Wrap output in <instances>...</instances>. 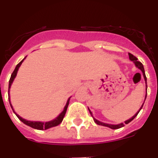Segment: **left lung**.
Returning <instances> with one entry per match:
<instances>
[{
    "instance_id": "8db88e82",
    "label": "left lung",
    "mask_w": 158,
    "mask_h": 158,
    "mask_svg": "<svg viewBox=\"0 0 158 158\" xmlns=\"http://www.w3.org/2000/svg\"><path fill=\"white\" fill-rule=\"evenodd\" d=\"M129 54L130 60H131V61H132V62H133L134 63H135V66H136L137 68H138V69H140V70L142 72V73H143V77H144V79H145V81H146V89H147V85H146V74H145V69H144V67H143V65H142V64L141 63V62H139V61H138V58H137L135 56H134L133 54H131V53H129V54ZM146 95H147V93H146V97H145V100H146ZM143 104H144V103L142 104V107H141V108H140V109H139V111H137V113H136V114H135V115H134L133 117H131V118H129L128 120L125 121V123L128 124L130 122H131V121L133 120L134 118H135V117H136L137 115H138V114H139V111H140V110L142 109V106H143ZM89 112H90V114H91L92 116H93V114H92L91 111L89 110ZM93 120H94V122L96 123V124H98V125H100V126L107 127H109V128H111V129H113V130L118 129V128H121V127H124V123H119V124H116V125H112V124L104 123L100 122V121H99V120H97V119H96V118H95L93 116Z\"/></svg>"
}]
</instances>
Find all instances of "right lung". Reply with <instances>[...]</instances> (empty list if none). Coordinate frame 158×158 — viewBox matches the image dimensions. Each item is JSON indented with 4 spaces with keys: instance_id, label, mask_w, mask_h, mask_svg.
<instances>
[{
    "instance_id": "add662e5",
    "label": "right lung",
    "mask_w": 158,
    "mask_h": 158,
    "mask_svg": "<svg viewBox=\"0 0 158 158\" xmlns=\"http://www.w3.org/2000/svg\"><path fill=\"white\" fill-rule=\"evenodd\" d=\"M25 58H26V57H25V58H23V59L22 60L21 62H19V64H17V65H16V68H15L14 71H13V72H12V75H11L10 80H9V84H8V92H9V89H10L11 85H12V82H13L14 79H15V77H16V74H17L18 69H19V66H20V65H21L22 62H23V60H24ZM8 100H9V103H10V98H9V97H8ZM69 100H70V97H69V98L68 99V100H67L66 104H65V107H64V110L62 111V112L60 113V115H58V116L57 117V118H54V119H53V120L49 121V122H46V123L35 122V121L26 120V119H24V118H21V117L19 116V115H17V114H16V113L15 112V111H14L13 107H12V104H11V103H10V106H11V107H12V111H14V113H15L16 116L18 117V118H19V120L21 121V122H23L24 124H26V125H27V126L31 127L34 128V129H37V130H47V129H49V128L53 127L58 126V125H59V124L62 122V120H63L64 116H65V112H66L67 107H68V105H69Z\"/></svg>"
}]
</instances>
